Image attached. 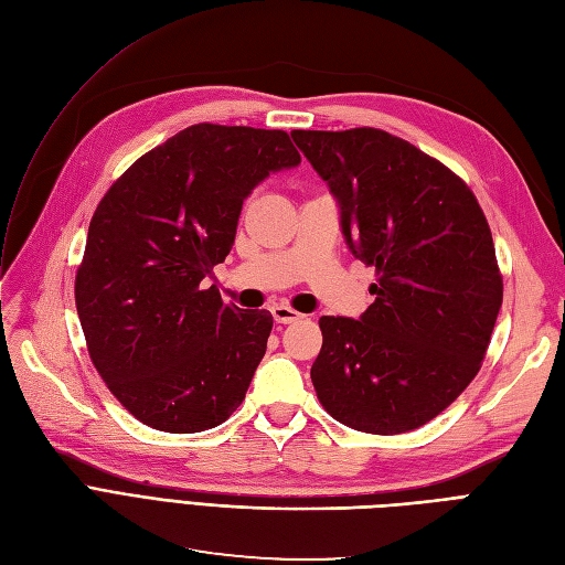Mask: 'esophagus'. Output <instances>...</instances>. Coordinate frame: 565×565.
<instances>
[{"label":"esophagus","instance_id":"1","mask_svg":"<svg viewBox=\"0 0 565 565\" xmlns=\"http://www.w3.org/2000/svg\"><path fill=\"white\" fill-rule=\"evenodd\" d=\"M270 313H273V320H276L278 324H289V322H297L301 318V313H297L295 309H289V306H285V303L273 306Z\"/></svg>","mask_w":565,"mask_h":565}]
</instances>
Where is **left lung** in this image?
I'll use <instances>...</instances> for the list:
<instances>
[{
  "label": "left lung",
  "mask_w": 565,
  "mask_h": 565,
  "mask_svg": "<svg viewBox=\"0 0 565 565\" xmlns=\"http://www.w3.org/2000/svg\"><path fill=\"white\" fill-rule=\"evenodd\" d=\"M292 139L337 198L349 249L377 270L361 320L320 318L318 401L355 431L419 429L471 384L500 313L486 214L446 164L388 131Z\"/></svg>",
  "instance_id": "obj_1"
}]
</instances>
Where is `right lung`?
Instances as JSON below:
<instances>
[{
  "instance_id": "add662e5",
  "label": "right lung",
  "mask_w": 565,
  "mask_h": 565,
  "mask_svg": "<svg viewBox=\"0 0 565 565\" xmlns=\"http://www.w3.org/2000/svg\"><path fill=\"white\" fill-rule=\"evenodd\" d=\"M299 162L287 131L202 122L141 156L98 202L77 316L94 367L146 426L214 429L245 401L273 316L228 306L202 280L228 256L254 185Z\"/></svg>"
}]
</instances>
